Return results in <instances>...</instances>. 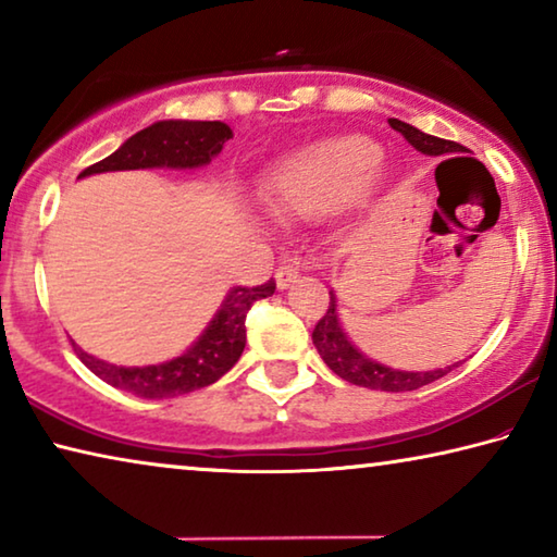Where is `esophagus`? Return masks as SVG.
I'll return each mask as SVG.
<instances>
[{
	"label": "esophagus",
	"instance_id": "obj_1",
	"mask_svg": "<svg viewBox=\"0 0 557 557\" xmlns=\"http://www.w3.org/2000/svg\"><path fill=\"white\" fill-rule=\"evenodd\" d=\"M275 277H277V287L280 289H287L292 282L299 277V268L295 265V262H282V265L277 268V272H275Z\"/></svg>",
	"mask_w": 557,
	"mask_h": 557
}]
</instances>
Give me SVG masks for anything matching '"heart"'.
<instances>
[{
    "label": "heart",
    "mask_w": 557,
    "mask_h": 557,
    "mask_svg": "<svg viewBox=\"0 0 557 557\" xmlns=\"http://www.w3.org/2000/svg\"><path fill=\"white\" fill-rule=\"evenodd\" d=\"M381 147L363 135L319 139L282 159L262 182V201L275 221L334 209L373 184Z\"/></svg>",
    "instance_id": "obj_1"
}]
</instances>
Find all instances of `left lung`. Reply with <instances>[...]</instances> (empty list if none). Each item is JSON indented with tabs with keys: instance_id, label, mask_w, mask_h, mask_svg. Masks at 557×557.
Listing matches in <instances>:
<instances>
[{
	"instance_id": "left-lung-1",
	"label": "left lung",
	"mask_w": 557,
	"mask_h": 557,
	"mask_svg": "<svg viewBox=\"0 0 557 557\" xmlns=\"http://www.w3.org/2000/svg\"><path fill=\"white\" fill-rule=\"evenodd\" d=\"M388 125L395 132H400V135L408 139V145H412L422 154L445 157V154L467 152V149L459 143H449V139L425 135V132H420L418 127H412L403 120H388ZM329 295H332V301H329L326 314L319 319L314 326L312 342L329 369H332L336 375H342L344 381L361 385V388H371V391L403 393V391H418V388H422V385L437 381V379H442V375H447L451 371V366H445V369H437V371H425V373L398 371V369H388V366L366 358L351 342H348V336L344 334V329H342V324H338V317H336L334 292H329Z\"/></svg>"
}]
</instances>
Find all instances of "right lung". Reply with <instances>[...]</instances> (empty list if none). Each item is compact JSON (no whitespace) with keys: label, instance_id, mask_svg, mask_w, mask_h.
I'll return each mask as SVG.
<instances>
[{"label":"right lung","instance_id":"add662e5","mask_svg":"<svg viewBox=\"0 0 557 557\" xmlns=\"http://www.w3.org/2000/svg\"><path fill=\"white\" fill-rule=\"evenodd\" d=\"M231 137V127L219 120H162L132 135L117 152L102 162L83 169L81 176L152 166H203L221 152ZM272 292H275V280H268L258 287H233L199 342L172 361L157 366H112L75 344L73 351L98 379L115 388L135 393L139 398H174V395L206 388L233 369L245 348V317L258 299L270 297Z\"/></svg>","mask_w":557,"mask_h":557}]
</instances>
